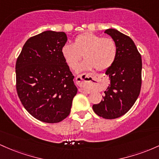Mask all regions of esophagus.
Listing matches in <instances>:
<instances>
[{"mask_svg":"<svg viewBox=\"0 0 159 159\" xmlns=\"http://www.w3.org/2000/svg\"><path fill=\"white\" fill-rule=\"evenodd\" d=\"M94 76V74H80L79 76H77L76 77V83L78 85H80L82 87H85V85H87L89 83V80H91L92 78H93V76ZM83 92H88V91L86 89H83Z\"/></svg>","mask_w":159,"mask_h":159,"instance_id":"obj_1","label":"esophagus"}]
</instances>
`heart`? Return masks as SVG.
Listing matches in <instances>:
<instances>
[{"instance_id":"1","label":"heart","mask_w":159,"mask_h":159,"mask_svg":"<svg viewBox=\"0 0 159 159\" xmlns=\"http://www.w3.org/2000/svg\"><path fill=\"white\" fill-rule=\"evenodd\" d=\"M116 55L117 46L113 39L92 32L80 34L74 38L73 45L65 44L61 48V56L71 69L76 68L82 56L85 59L78 66L77 72L93 67L98 71L107 70L115 61Z\"/></svg>"}]
</instances>
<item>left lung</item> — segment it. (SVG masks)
I'll return each mask as SVG.
<instances>
[{
	"label": "left lung",
	"instance_id": "left-lung-1",
	"mask_svg": "<svg viewBox=\"0 0 159 159\" xmlns=\"http://www.w3.org/2000/svg\"><path fill=\"white\" fill-rule=\"evenodd\" d=\"M115 41L117 55L105 74L110 84L101 103L92 106L94 112L103 119H116L125 114L137 101L141 88V56L134 41L113 28L104 31Z\"/></svg>",
	"mask_w": 159,
	"mask_h": 159
}]
</instances>
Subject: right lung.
Instances as JSON below:
<instances>
[{"mask_svg": "<svg viewBox=\"0 0 159 159\" xmlns=\"http://www.w3.org/2000/svg\"><path fill=\"white\" fill-rule=\"evenodd\" d=\"M65 32L46 31L30 37L16 64L18 96L41 122L57 123L70 113L77 93L72 73L61 56Z\"/></svg>", "mask_w": 159, "mask_h": 159, "instance_id": "right-lung-1", "label": "right lung"}]
</instances>
